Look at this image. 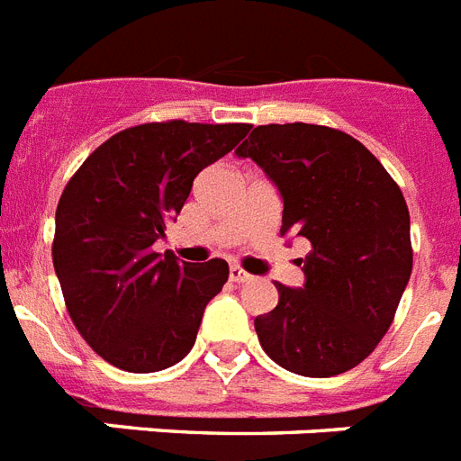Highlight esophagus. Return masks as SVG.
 Wrapping results in <instances>:
<instances>
[{
    "mask_svg": "<svg viewBox=\"0 0 461 461\" xmlns=\"http://www.w3.org/2000/svg\"><path fill=\"white\" fill-rule=\"evenodd\" d=\"M230 278L234 281V284H249V281H253V274H249L246 269H241V267H231L230 269Z\"/></svg>",
    "mask_w": 461,
    "mask_h": 461,
    "instance_id": "esophagus-1",
    "label": "esophagus"
}]
</instances>
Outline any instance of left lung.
Listing matches in <instances>:
<instances>
[{"label": "left lung", "mask_w": 461, "mask_h": 461, "mask_svg": "<svg viewBox=\"0 0 461 461\" xmlns=\"http://www.w3.org/2000/svg\"><path fill=\"white\" fill-rule=\"evenodd\" d=\"M237 154L278 187L281 234L312 243L303 288L276 284L278 304L255 319L262 349L304 377L347 373L384 338L412 272L401 187L356 138L316 123L258 126Z\"/></svg>", "instance_id": "obj_1"}]
</instances>
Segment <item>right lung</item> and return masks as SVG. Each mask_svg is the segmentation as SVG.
Here are the masks:
<instances>
[{
	"instance_id": "add662e5",
	"label": "right lung",
	"mask_w": 461,
	"mask_h": 461,
	"mask_svg": "<svg viewBox=\"0 0 461 461\" xmlns=\"http://www.w3.org/2000/svg\"><path fill=\"white\" fill-rule=\"evenodd\" d=\"M250 123H140L112 135L69 177L56 211L53 267L88 347L126 373H157L194 347L230 267L154 253L206 166Z\"/></svg>"
}]
</instances>
